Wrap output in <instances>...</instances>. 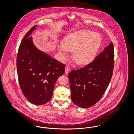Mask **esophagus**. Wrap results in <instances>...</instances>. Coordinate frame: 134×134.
Listing matches in <instances>:
<instances>
[{"mask_svg":"<svg viewBox=\"0 0 134 134\" xmlns=\"http://www.w3.org/2000/svg\"><path fill=\"white\" fill-rule=\"evenodd\" d=\"M70 72V68L69 67H66L65 69V74H68V73Z\"/></svg>","mask_w":134,"mask_h":134,"instance_id":"1","label":"esophagus"}]
</instances>
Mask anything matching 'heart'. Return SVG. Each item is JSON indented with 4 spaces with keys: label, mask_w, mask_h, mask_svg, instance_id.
<instances>
[{
    "label": "heart",
    "mask_w": 134,
    "mask_h": 134,
    "mask_svg": "<svg viewBox=\"0 0 134 134\" xmlns=\"http://www.w3.org/2000/svg\"><path fill=\"white\" fill-rule=\"evenodd\" d=\"M102 38L97 32L83 30L71 32L64 37L63 44L58 46L62 61L69 57L72 52L74 61L80 65L88 64L96 58L101 44Z\"/></svg>",
    "instance_id": "1"
}]
</instances>
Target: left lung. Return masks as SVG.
I'll list each match as a JSON object with an SVG mask.
<instances>
[{"instance_id":"left-lung-1","label":"left lung","mask_w":134,"mask_h":134,"mask_svg":"<svg viewBox=\"0 0 134 134\" xmlns=\"http://www.w3.org/2000/svg\"><path fill=\"white\" fill-rule=\"evenodd\" d=\"M114 58L111 42L92 62L68 73L71 99L77 106L88 108L100 99L113 75Z\"/></svg>"}]
</instances>
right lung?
<instances>
[{
  "instance_id": "add662e5",
  "label": "right lung",
  "mask_w": 134,
  "mask_h": 134,
  "mask_svg": "<svg viewBox=\"0 0 134 134\" xmlns=\"http://www.w3.org/2000/svg\"><path fill=\"white\" fill-rule=\"evenodd\" d=\"M37 26L26 34L19 46L16 67L19 85L26 98L38 105L49 102L55 84L63 75L64 64L40 50L30 37Z\"/></svg>"
}]
</instances>
